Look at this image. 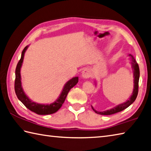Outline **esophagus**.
<instances>
[{"label": "esophagus", "mask_w": 151, "mask_h": 151, "mask_svg": "<svg viewBox=\"0 0 151 151\" xmlns=\"http://www.w3.org/2000/svg\"><path fill=\"white\" fill-rule=\"evenodd\" d=\"M81 76L82 78L84 79H88L91 76V71L89 69H85L83 70V72H82L81 73Z\"/></svg>", "instance_id": "obj_1"}]
</instances>
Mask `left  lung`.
Instances as JSON below:
<instances>
[{
	"label": "left lung",
	"instance_id": "8db88e82",
	"mask_svg": "<svg viewBox=\"0 0 151 151\" xmlns=\"http://www.w3.org/2000/svg\"><path fill=\"white\" fill-rule=\"evenodd\" d=\"M129 56L130 57L131 60V64H132L133 72V83H134V86H133V93L131 95L130 97L129 98L128 100H127L125 102L117 105V106L112 108L110 110H107L105 111H102V112H99V111L96 110L94 108L91 106L92 109L95 111L96 114L101 115H111L117 113L121 111L124 110V109H127V107L129 106L133 102L135 101L136 98H137V94H138V88H139V75H140V72H139V65L137 63V62L135 60L134 57L132 55H129Z\"/></svg>",
	"mask_w": 151,
	"mask_h": 151
}]
</instances>
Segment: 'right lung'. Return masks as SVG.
Returning a JSON list of instances; mask_svg holds the SVG:
<instances>
[{"mask_svg": "<svg viewBox=\"0 0 151 151\" xmlns=\"http://www.w3.org/2000/svg\"><path fill=\"white\" fill-rule=\"evenodd\" d=\"M29 45L25 47L22 52L21 58L18 62V64L16 68V79L15 83H14V89L18 99L23 104L25 105V106L27 108L32 112H35L39 115H47L52 114L57 112L60 109L62 105L66 99L68 93H69L70 90L73 87L78 83V77H74V78L70 79L67 81L66 84L64 85L63 89H62L60 95H59L58 98L56 100L52 102V103L49 104H39L37 102H33L28 97L25 93L24 89L22 88V81H21V68L22 66L23 61H24V55L26 50L27 49Z\"/></svg>", "mask_w": 151, "mask_h": 151, "instance_id": "1", "label": "right lung"}]
</instances>
